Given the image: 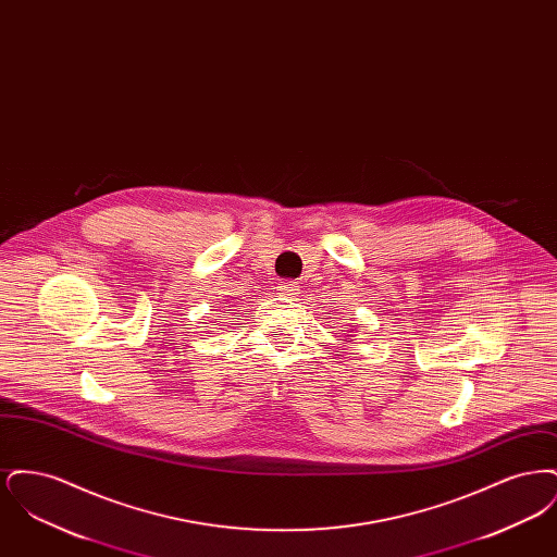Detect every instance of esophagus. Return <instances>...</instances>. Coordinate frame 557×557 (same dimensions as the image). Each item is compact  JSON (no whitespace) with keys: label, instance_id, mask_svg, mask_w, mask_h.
Listing matches in <instances>:
<instances>
[{"label":"esophagus","instance_id":"1","mask_svg":"<svg viewBox=\"0 0 557 557\" xmlns=\"http://www.w3.org/2000/svg\"><path fill=\"white\" fill-rule=\"evenodd\" d=\"M277 290H280V294H282L284 298H294V296L298 294V284H296V282H282V284L277 286Z\"/></svg>","mask_w":557,"mask_h":557}]
</instances>
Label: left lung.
I'll use <instances>...</instances> for the list:
<instances>
[{
  "label": "left lung",
  "mask_w": 557,
  "mask_h": 557,
  "mask_svg": "<svg viewBox=\"0 0 557 557\" xmlns=\"http://www.w3.org/2000/svg\"><path fill=\"white\" fill-rule=\"evenodd\" d=\"M348 343H350V341H348Z\"/></svg>",
  "instance_id": "obj_1"
}]
</instances>
